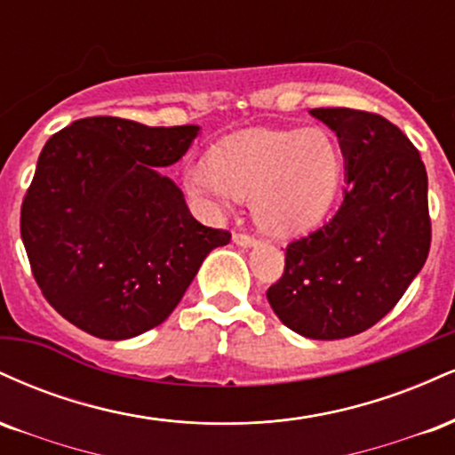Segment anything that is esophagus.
Instances as JSON below:
<instances>
[{
	"mask_svg": "<svg viewBox=\"0 0 455 455\" xmlns=\"http://www.w3.org/2000/svg\"><path fill=\"white\" fill-rule=\"evenodd\" d=\"M233 242L237 245H243V248H250V245H257L259 239L254 237V235H248V233H235Z\"/></svg>",
	"mask_w": 455,
	"mask_h": 455,
	"instance_id": "1",
	"label": "esophagus"
}]
</instances>
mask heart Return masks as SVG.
Listing matches in <instances>:
<instances>
[{"mask_svg": "<svg viewBox=\"0 0 455 455\" xmlns=\"http://www.w3.org/2000/svg\"><path fill=\"white\" fill-rule=\"evenodd\" d=\"M344 156L323 128H254L216 145L210 160L184 173L190 195L224 210L252 198L257 222L271 235L304 233L321 220L340 190Z\"/></svg>", "mask_w": 455, "mask_h": 455, "instance_id": "1", "label": "heart"}]
</instances>
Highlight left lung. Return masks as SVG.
Segmentation results:
<instances>
[{
  "mask_svg": "<svg viewBox=\"0 0 455 455\" xmlns=\"http://www.w3.org/2000/svg\"><path fill=\"white\" fill-rule=\"evenodd\" d=\"M338 134L344 201L329 222L286 245L267 289L275 316L299 336L340 340L383 318L424 267L432 242L419 151L389 119L357 108H312Z\"/></svg>",
  "mask_w": 455,
  "mask_h": 455,
  "instance_id": "obj_1",
  "label": "left lung"
}]
</instances>
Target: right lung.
<instances>
[{
  "label": "right lung",
  "instance_id": "1",
  "mask_svg": "<svg viewBox=\"0 0 455 455\" xmlns=\"http://www.w3.org/2000/svg\"><path fill=\"white\" fill-rule=\"evenodd\" d=\"M198 126L78 119L46 140L20 205V237L44 299L72 325L126 340L160 325L207 254L231 242L192 218L160 166Z\"/></svg>",
  "mask_w": 455,
  "mask_h": 455
}]
</instances>
